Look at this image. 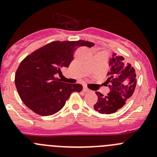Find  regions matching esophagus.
<instances>
[{
  "label": "esophagus",
  "mask_w": 157,
  "mask_h": 157,
  "mask_svg": "<svg viewBox=\"0 0 157 157\" xmlns=\"http://www.w3.org/2000/svg\"><path fill=\"white\" fill-rule=\"evenodd\" d=\"M83 91L84 92V93H89V92H90V90H89L87 87H86V86H83Z\"/></svg>",
  "instance_id": "esophagus-1"
}]
</instances>
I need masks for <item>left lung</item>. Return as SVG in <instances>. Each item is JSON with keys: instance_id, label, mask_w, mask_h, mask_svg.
Listing matches in <instances>:
<instances>
[{"instance_id": "left-lung-1", "label": "left lung", "mask_w": 157, "mask_h": 157, "mask_svg": "<svg viewBox=\"0 0 157 157\" xmlns=\"http://www.w3.org/2000/svg\"><path fill=\"white\" fill-rule=\"evenodd\" d=\"M110 71L105 83L109 84L110 92L103 96L96 92L98 101L93 108L101 114H112L122 108L126 101L131 97L137 84L135 70L131 64L126 62L122 56L114 53L109 61Z\"/></svg>"}]
</instances>
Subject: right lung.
I'll return each mask as SVG.
<instances>
[{"mask_svg": "<svg viewBox=\"0 0 157 157\" xmlns=\"http://www.w3.org/2000/svg\"><path fill=\"white\" fill-rule=\"evenodd\" d=\"M93 45V42L83 40L55 41L26 56L15 74L16 87L25 105L42 116L59 112L71 93H80L83 86L64 83L55 74L69 67L78 47Z\"/></svg>", "mask_w": 157, "mask_h": 157, "instance_id": "obj_1", "label": "right lung"}]
</instances>
